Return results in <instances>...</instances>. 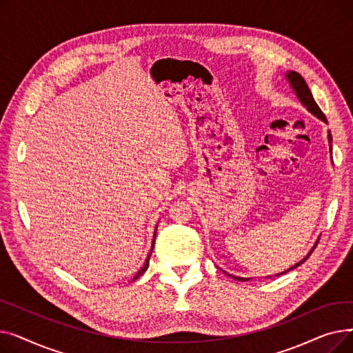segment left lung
<instances>
[{
	"instance_id": "8db88e82",
	"label": "left lung",
	"mask_w": 353,
	"mask_h": 353,
	"mask_svg": "<svg viewBox=\"0 0 353 353\" xmlns=\"http://www.w3.org/2000/svg\"><path fill=\"white\" fill-rule=\"evenodd\" d=\"M286 80H289L290 87H292L293 91L296 92V96H298V99L301 100V103L310 111V113L316 116L319 120L327 123L326 116L322 113V110L319 108V105L316 104V101H314V99H313V96H312V92H310V90H309V87H307L305 79L301 76V74L296 72V71H289V72H286ZM327 139H329V143H332V136H330V133H327ZM316 245H318V242H316ZM316 245H314V246L312 248V250L309 252V254H307L305 259H302V262L296 263V265H294L293 268H290L289 270H292V269H294V268H298L299 265H302V263L306 261V259L310 256V253L313 252V249L316 248ZM283 273H285V272H283ZM230 277H233V279H236V281H242V282L249 281L248 277L245 279V277H237V276H232V274H230Z\"/></svg>"
}]
</instances>
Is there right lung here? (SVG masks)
Here are the masks:
<instances>
[{"mask_svg":"<svg viewBox=\"0 0 353 353\" xmlns=\"http://www.w3.org/2000/svg\"><path fill=\"white\" fill-rule=\"evenodd\" d=\"M156 230H157V228H156ZM154 239H156V232H154ZM154 239H153V245H152V250H150V253H148V256H147V259H145V262H144V266L136 273V276L133 277V281H136L139 276H141L145 270H147V268H148V261H150V256H152V252H153V248H154Z\"/></svg>","mask_w":353,"mask_h":353,"instance_id":"right-lung-1","label":"right lung"}]
</instances>
